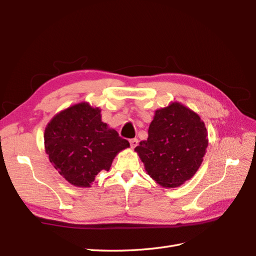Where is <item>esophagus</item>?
Instances as JSON below:
<instances>
[{
  "label": "esophagus",
  "instance_id": "esophagus-1",
  "mask_svg": "<svg viewBox=\"0 0 256 256\" xmlns=\"http://www.w3.org/2000/svg\"><path fill=\"white\" fill-rule=\"evenodd\" d=\"M129 143H130L131 148H134L136 146H138V138H131V140H129Z\"/></svg>",
  "mask_w": 256,
  "mask_h": 256
}]
</instances>
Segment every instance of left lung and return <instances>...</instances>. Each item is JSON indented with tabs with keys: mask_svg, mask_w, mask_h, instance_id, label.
Returning <instances> with one entry per match:
<instances>
[{
	"mask_svg": "<svg viewBox=\"0 0 256 256\" xmlns=\"http://www.w3.org/2000/svg\"><path fill=\"white\" fill-rule=\"evenodd\" d=\"M204 122L180 102L154 111L148 138L134 148L152 180L164 188L180 187L196 173L208 146Z\"/></svg>",
	"mask_w": 256,
	"mask_h": 256,
	"instance_id": "left-lung-1",
	"label": "left lung"
}]
</instances>
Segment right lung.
Returning <instances> with one entry per match:
<instances>
[{"instance_id":"right-lung-1","label":"right lung","mask_w":256,"mask_h":256,"mask_svg":"<svg viewBox=\"0 0 256 256\" xmlns=\"http://www.w3.org/2000/svg\"><path fill=\"white\" fill-rule=\"evenodd\" d=\"M102 110L79 102L60 111L44 129V150L60 175L76 187L88 188L109 171L113 159L130 146L102 120Z\"/></svg>"}]
</instances>
